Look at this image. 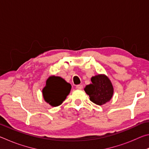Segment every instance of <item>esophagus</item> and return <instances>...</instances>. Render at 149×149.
I'll use <instances>...</instances> for the list:
<instances>
[{"label": "esophagus", "mask_w": 149, "mask_h": 149, "mask_svg": "<svg viewBox=\"0 0 149 149\" xmlns=\"http://www.w3.org/2000/svg\"><path fill=\"white\" fill-rule=\"evenodd\" d=\"M76 89H83V85H76Z\"/></svg>", "instance_id": "obj_1"}]
</instances>
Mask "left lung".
I'll return each mask as SVG.
<instances>
[{
    "instance_id": "left-lung-1",
    "label": "left lung",
    "mask_w": 149,
    "mask_h": 149,
    "mask_svg": "<svg viewBox=\"0 0 149 149\" xmlns=\"http://www.w3.org/2000/svg\"><path fill=\"white\" fill-rule=\"evenodd\" d=\"M92 84L84 89L89 96L90 100L97 105H102L112 99L114 88L107 75L99 74L91 77Z\"/></svg>"
}]
</instances>
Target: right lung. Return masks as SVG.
Returning <instances> with one entry per match:
<instances>
[{
    "label": "right lung",
    "mask_w": 149,
    "mask_h": 149,
    "mask_svg": "<svg viewBox=\"0 0 149 149\" xmlns=\"http://www.w3.org/2000/svg\"><path fill=\"white\" fill-rule=\"evenodd\" d=\"M72 85L62 77L50 76L42 89V96L45 101L52 107H58L66 99L71 91Z\"/></svg>",
    "instance_id": "right-lung-1"
}]
</instances>
